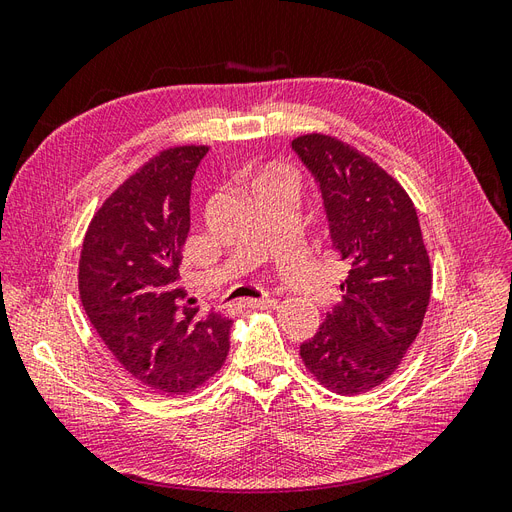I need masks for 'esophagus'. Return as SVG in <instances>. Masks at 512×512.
Segmentation results:
<instances>
[{
  "mask_svg": "<svg viewBox=\"0 0 512 512\" xmlns=\"http://www.w3.org/2000/svg\"><path fill=\"white\" fill-rule=\"evenodd\" d=\"M239 303L243 307H250V309H275L277 307L275 299H243Z\"/></svg>",
  "mask_w": 512,
  "mask_h": 512,
  "instance_id": "obj_1",
  "label": "esophagus"
}]
</instances>
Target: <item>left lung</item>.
I'll use <instances>...</instances> for the list:
<instances>
[{"instance_id":"1","label":"left lung","mask_w":512,"mask_h":512,"mask_svg":"<svg viewBox=\"0 0 512 512\" xmlns=\"http://www.w3.org/2000/svg\"><path fill=\"white\" fill-rule=\"evenodd\" d=\"M292 149L314 175L331 241L350 265L342 301L301 344L312 376L337 395H361L393 376L431 297V265L410 196L359 149L303 134Z\"/></svg>"}]
</instances>
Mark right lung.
Segmentation results:
<instances>
[{
    "label": "right lung",
    "instance_id": "right-lung-1",
    "mask_svg": "<svg viewBox=\"0 0 512 512\" xmlns=\"http://www.w3.org/2000/svg\"><path fill=\"white\" fill-rule=\"evenodd\" d=\"M207 151H160L104 200L85 232V314L119 365L153 393L194 391L220 371L230 348L232 320L200 312L179 286L192 179Z\"/></svg>",
    "mask_w": 512,
    "mask_h": 512
}]
</instances>
